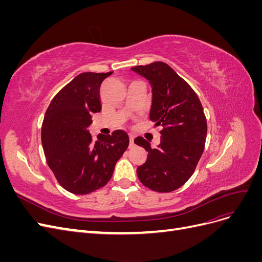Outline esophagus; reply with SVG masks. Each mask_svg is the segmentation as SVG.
Returning a JSON list of instances; mask_svg holds the SVG:
<instances>
[{
  "label": "esophagus",
  "instance_id": "obj_1",
  "mask_svg": "<svg viewBox=\"0 0 262 262\" xmlns=\"http://www.w3.org/2000/svg\"><path fill=\"white\" fill-rule=\"evenodd\" d=\"M129 138H130V146H129V147H133V145H134V142H133V140H134V137L132 136V134H130Z\"/></svg>",
  "mask_w": 262,
  "mask_h": 262
}]
</instances>
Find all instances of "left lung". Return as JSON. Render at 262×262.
Returning <instances> with one entry per match:
<instances>
[{"label": "left lung", "mask_w": 262, "mask_h": 262, "mask_svg": "<svg viewBox=\"0 0 262 262\" xmlns=\"http://www.w3.org/2000/svg\"><path fill=\"white\" fill-rule=\"evenodd\" d=\"M152 86L149 119L163 126L157 147L138 137L134 143L147 150L138 167L140 181L157 192H170L192 176L203 153L208 124L201 101L190 85L164 62L131 68Z\"/></svg>", "instance_id": "8db88e82"}]
</instances>
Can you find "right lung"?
Segmentation results:
<instances>
[{"label":"right lung","mask_w":262,"mask_h":262,"mask_svg":"<svg viewBox=\"0 0 262 262\" xmlns=\"http://www.w3.org/2000/svg\"><path fill=\"white\" fill-rule=\"evenodd\" d=\"M108 73L78 74L55 95L47 109L41 142L47 164L59 184L74 194H89L107 185L116 163L128 148L122 130L93 141L92 115L101 110L100 85Z\"/></svg>","instance_id":"obj_1"}]
</instances>
